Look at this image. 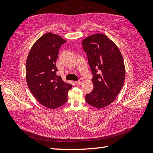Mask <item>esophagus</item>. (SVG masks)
Returning a JSON list of instances; mask_svg holds the SVG:
<instances>
[{"mask_svg": "<svg viewBox=\"0 0 153 153\" xmlns=\"http://www.w3.org/2000/svg\"><path fill=\"white\" fill-rule=\"evenodd\" d=\"M82 82H83V79H82V78H79V80H78V81L76 82V83L77 84H81L82 83Z\"/></svg>", "mask_w": 153, "mask_h": 153, "instance_id": "obj_1", "label": "esophagus"}]
</instances>
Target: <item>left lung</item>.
<instances>
[{"instance_id": "8db88e82", "label": "left lung", "mask_w": 153, "mask_h": 153, "mask_svg": "<svg viewBox=\"0 0 153 153\" xmlns=\"http://www.w3.org/2000/svg\"><path fill=\"white\" fill-rule=\"evenodd\" d=\"M82 46L94 84L92 91L86 95V101L100 109L111 104L122 88L126 77L123 58L115 44L103 33L86 38Z\"/></svg>"}]
</instances>
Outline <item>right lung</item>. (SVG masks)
I'll return each instance as SVG.
<instances>
[{"mask_svg": "<svg viewBox=\"0 0 153 153\" xmlns=\"http://www.w3.org/2000/svg\"><path fill=\"white\" fill-rule=\"evenodd\" d=\"M65 42L61 36L46 33L33 44L26 61L28 88L41 105L53 109L67 102V92L72 88L56 76V61Z\"/></svg>", "mask_w": 153, "mask_h": 153, "instance_id": "right-lung-1", "label": "right lung"}]
</instances>
